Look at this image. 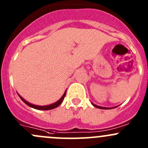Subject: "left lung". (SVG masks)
Here are the masks:
<instances>
[{
    "label": "left lung",
    "instance_id": "left-lung-1",
    "mask_svg": "<svg viewBox=\"0 0 148 148\" xmlns=\"http://www.w3.org/2000/svg\"><path fill=\"white\" fill-rule=\"evenodd\" d=\"M92 105L96 107V108H101V109H111L110 108H105V107H101V106H96L95 105V104L92 103Z\"/></svg>",
    "mask_w": 148,
    "mask_h": 148
}]
</instances>
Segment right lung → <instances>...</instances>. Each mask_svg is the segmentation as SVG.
<instances>
[{
    "instance_id": "1",
    "label": "right lung",
    "mask_w": 148,
    "mask_h": 148,
    "mask_svg": "<svg viewBox=\"0 0 148 148\" xmlns=\"http://www.w3.org/2000/svg\"><path fill=\"white\" fill-rule=\"evenodd\" d=\"M66 91H65L64 94L63 96H62L61 99H60L59 101H57V102L54 103L50 104V105H48V106H36V105H34V104L30 103L26 101L24 99H23V98H22L21 96H20V95H18V96H20V98L21 99V100L23 101L25 103H26L27 106H29V107H32V108H35V109H37V110H45V111H46V110L53 109V108H57V106H60V104L62 103V102L63 101L64 99L65 96H66Z\"/></svg>"
}]
</instances>
